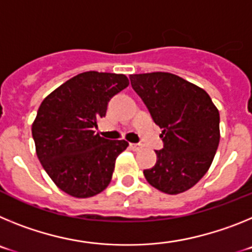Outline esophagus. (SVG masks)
Segmentation results:
<instances>
[{"mask_svg":"<svg viewBox=\"0 0 252 252\" xmlns=\"http://www.w3.org/2000/svg\"><path fill=\"white\" fill-rule=\"evenodd\" d=\"M130 146H131V149H132V150H135V151L141 150V149H142V144H130Z\"/></svg>","mask_w":252,"mask_h":252,"instance_id":"obj_1","label":"esophagus"}]
</instances>
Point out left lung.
Segmentation results:
<instances>
[{
	"instance_id": "obj_1",
	"label": "left lung",
	"mask_w": 252,
	"mask_h": 252,
	"mask_svg": "<svg viewBox=\"0 0 252 252\" xmlns=\"http://www.w3.org/2000/svg\"><path fill=\"white\" fill-rule=\"evenodd\" d=\"M133 91L162 128L164 148L157 164L144 170L154 188L179 194L202 179L220 144V112L208 93L171 73L130 75Z\"/></svg>"
}]
</instances>
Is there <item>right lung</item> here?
Listing matches in <instances>:
<instances>
[{"label":"right lung","instance_id":"1","mask_svg":"<svg viewBox=\"0 0 252 252\" xmlns=\"http://www.w3.org/2000/svg\"><path fill=\"white\" fill-rule=\"evenodd\" d=\"M128 86L124 74L84 72L45 97L32 124L36 155L66 194L90 198L107 188L116 158L128 146L95 133L113 95Z\"/></svg>","mask_w":252,"mask_h":252}]
</instances>
